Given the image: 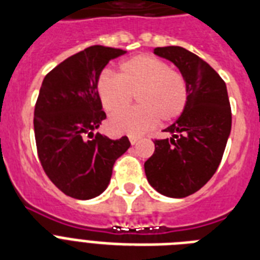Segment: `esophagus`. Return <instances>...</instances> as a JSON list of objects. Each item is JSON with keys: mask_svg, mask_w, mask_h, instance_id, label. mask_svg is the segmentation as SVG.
<instances>
[{"mask_svg": "<svg viewBox=\"0 0 260 260\" xmlns=\"http://www.w3.org/2000/svg\"><path fill=\"white\" fill-rule=\"evenodd\" d=\"M128 140H130V143H132V145H136V143L140 141V138H138V137L130 136V137H128Z\"/></svg>", "mask_w": 260, "mask_h": 260, "instance_id": "34e87169", "label": "esophagus"}]
</instances>
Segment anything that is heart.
<instances>
[{
  "label": "heart",
  "instance_id": "heart-1",
  "mask_svg": "<svg viewBox=\"0 0 260 260\" xmlns=\"http://www.w3.org/2000/svg\"><path fill=\"white\" fill-rule=\"evenodd\" d=\"M103 109L115 114L126 109L137 95L138 107L126 110L110 119L115 133L142 134L155 126L180 118L188 103V83L181 72L154 56L138 55L119 66L118 76L103 72L96 82Z\"/></svg>",
  "mask_w": 260,
  "mask_h": 260
}]
</instances>
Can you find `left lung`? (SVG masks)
Returning <instances> with one entry per match:
<instances>
[{
  "mask_svg": "<svg viewBox=\"0 0 260 260\" xmlns=\"http://www.w3.org/2000/svg\"><path fill=\"white\" fill-rule=\"evenodd\" d=\"M154 53L180 70L189 96L181 117L164 130L172 137L154 140L145 173L157 192L181 199L203 188L219 168L231 133V106L224 80L199 56L181 47L155 48Z\"/></svg>",
  "mask_w": 260,
  "mask_h": 260,
  "instance_id": "8db88e82",
  "label": "left lung"
}]
</instances>
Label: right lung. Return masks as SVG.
Here are the masks:
<instances>
[{
  "label": "right lung",
  "mask_w": 260,
  "mask_h": 260,
  "mask_svg": "<svg viewBox=\"0 0 260 260\" xmlns=\"http://www.w3.org/2000/svg\"><path fill=\"white\" fill-rule=\"evenodd\" d=\"M124 53L92 45L56 66L41 84L33 118L37 155L48 178L78 200L94 199L107 188L114 164L130 147L127 137L94 134L106 119L96 91L99 75Z\"/></svg>",
  "instance_id": "obj_1"
}]
</instances>
